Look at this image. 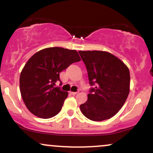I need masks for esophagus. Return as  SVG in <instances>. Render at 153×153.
I'll return each instance as SVG.
<instances>
[{"mask_svg": "<svg viewBox=\"0 0 153 153\" xmlns=\"http://www.w3.org/2000/svg\"><path fill=\"white\" fill-rule=\"evenodd\" d=\"M70 93H71V94H73V95H75V94H78V91H76V92H74V91H70Z\"/></svg>", "mask_w": 153, "mask_h": 153, "instance_id": "esophagus-1", "label": "esophagus"}]
</instances>
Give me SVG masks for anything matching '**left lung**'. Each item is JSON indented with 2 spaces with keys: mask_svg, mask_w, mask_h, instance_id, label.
I'll return each instance as SVG.
<instances>
[{
  "mask_svg": "<svg viewBox=\"0 0 153 153\" xmlns=\"http://www.w3.org/2000/svg\"><path fill=\"white\" fill-rule=\"evenodd\" d=\"M87 67L91 88L88 100L80 105L82 114L92 121H103L119 112L130 92L128 67L112 53L102 51H79Z\"/></svg>",
  "mask_w": 153,
  "mask_h": 153,
  "instance_id": "1",
  "label": "left lung"
}]
</instances>
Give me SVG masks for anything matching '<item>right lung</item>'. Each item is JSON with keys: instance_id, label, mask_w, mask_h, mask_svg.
I'll list each match as a JSON object with an SVG mask.
<instances>
[{"instance_id": "1", "label": "right lung", "mask_w": 153, "mask_h": 153, "mask_svg": "<svg viewBox=\"0 0 153 153\" xmlns=\"http://www.w3.org/2000/svg\"><path fill=\"white\" fill-rule=\"evenodd\" d=\"M81 59L75 50L51 47L36 52L28 59L20 75V91L32 114L44 119L56 115L62 108L67 91L55 84L59 73Z\"/></svg>"}]
</instances>
